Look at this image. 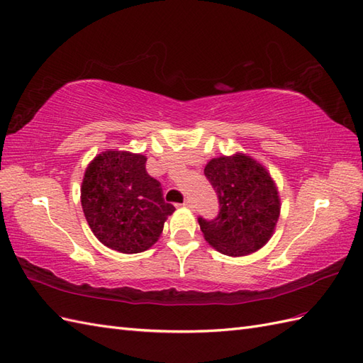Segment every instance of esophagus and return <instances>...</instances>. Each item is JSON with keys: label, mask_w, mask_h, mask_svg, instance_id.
<instances>
[{"label": "esophagus", "mask_w": 363, "mask_h": 363, "mask_svg": "<svg viewBox=\"0 0 363 363\" xmlns=\"http://www.w3.org/2000/svg\"><path fill=\"white\" fill-rule=\"evenodd\" d=\"M183 206H184V208H189V209H192V208H194V205H192V200H191V199H186V200H184Z\"/></svg>", "instance_id": "esophagus-1"}]
</instances>
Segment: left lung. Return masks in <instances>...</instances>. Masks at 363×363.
Masks as SVG:
<instances>
[{
    "instance_id": "obj_1",
    "label": "left lung",
    "mask_w": 363,
    "mask_h": 363,
    "mask_svg": "<svg viewBox=\"0 0 363 363\" xmlns=\"http://www.w3.org/2000/svg\"><path fill=\"white\" fill-rule=\"evenodd\" d=\"M205 175L217 192V218H199L205 240L229 257H243L263 248L276 229L280 197L267 167L235 152L212 158Z\"/></svg>"
}]
</instances>
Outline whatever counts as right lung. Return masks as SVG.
Segmentation results:
<instances>
[{
    "label": "right lung",
    "instance_id": "add662e5",
    "mask_svg": "<svg viewBox=\"0 0 363 363\" xmlns=\"http://www.w3.org/2000/svg\"><path fill=\"white\" fill-rule=\"evenodd\" d=\"M141 154L106 149L87 164L82 206L94 235L108 248L137 254L151 248L175 208L146 172Z\"/></svg>",
    "mask_w": 363,
    "mask_h": 363
}]
</instances>
